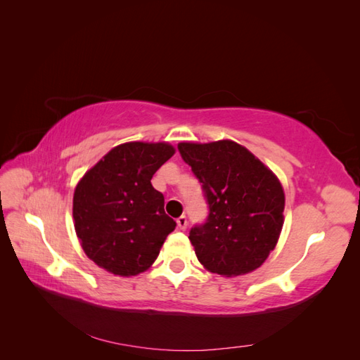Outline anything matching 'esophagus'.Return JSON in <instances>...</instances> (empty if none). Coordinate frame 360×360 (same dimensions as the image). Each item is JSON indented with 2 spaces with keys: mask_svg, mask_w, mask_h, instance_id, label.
<instances>
[{
  "mask_svg": "<svg viewBox=\"0 0 360 360\" xmlns=\"http://www.w3.org/2000/svg\"><path fill=\"white\" fill-rule=\"evenodd\" d=\"M177 225H179V228L181 231H184L188 228V217L184 216V214H181L179 219H177Z\"/></svg>",
  "mask_w": 360,
  "mask_h": 360,
  "instance_id": "esophagus-1",
  "label": "esophagus"
}]
</instances>
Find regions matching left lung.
I'll list each match as a JSON object with an SVG mask.
<instances>
[{"mask_svg": "<svg viewBox=\"0 0 360 360\" xmlns=\"http://www.w3.org/2000/svg\"><path fill=\"white\" fill-rule=\"evenodd\" d=\"M179 151L209 204L205 222L189 233L200 263L224 276L258 269L284 224L285 195L275 174L234 141L180 143Z\"/></svg>", "mask_w": 360, "mask_h": 360, "instance_id": "obj_1", "label": "left lung"}]
</instances>
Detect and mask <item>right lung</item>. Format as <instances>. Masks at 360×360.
I'll use <instances>...</instances> for the list:
<instances>
[{
  "label": "right lung",
  "instance_id": "right-lung-1",
  "mask_svg": "<svg viewBox=\"0 0 360 360\" xmlns=\"http://www.w3.org/2000/svg\"><path fill=\"white\" fill-rule=\"evenodd\" d=\"M174 153L168 143H126L85 172L75 189L73 219L84 252L97 266L134 276L155 263L177 224L151 177Z\"/></svg>",
  "mask_w": 360,
  "mask_h": 360
}]
</instances>
